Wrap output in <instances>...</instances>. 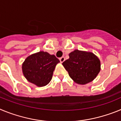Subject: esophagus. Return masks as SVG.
<instances>
[{"instance_id":"1","label":"esophagus","mask_w":121,"mask_h":121,"mask_svg":"<svg viewBox=\"0 0 121 121\" xmlns=\"http://www.w3.org/2000/svg\"><path fill=\"white\" fill-rule=\"evenodd\" d=\"M59 60H60V62L61 63L64 62V61H65V57H61L60 58H59Z\"/></svg>"}]
</instances>
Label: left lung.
I'll use <instances>...</instances> for the list:
<instances>
[{
    "mask_svg": "<svg viewBox=\"0 0 121 121\" xmlns=\"http://www.w3.org/2000/svg\"><path fill=\"white\" fill-rule=\"evenodd\" d=\"M70 78L76 84L85 85L93 81L100 70V61L94 53L75 50L62 63Z\"/></svg>",
    "mask_w": 121,
    "mask_h": 121,
    "instance_id": "obj_1",
    "label": "left lung"
}]
</instances>
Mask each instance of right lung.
Returning <instances> with one entry per match:
<instances>
[{
	"instance_id": "add662e5",
	"label": "right lung",
	"mask_w": 121,
	"mask_h": 121,
	"mask_svg": "<svg viewBox=\"0 0 121 121\" xmlns=\"http://www.w3.org/2000/svg\"><path fill=\"white\" fill-rule=\"evenodd\" d=\"M59 60L47 52L39 51L28 56L22 64L23 76L28 82L41 87L51 81Z\"/></svg>"
}]
</instances>
